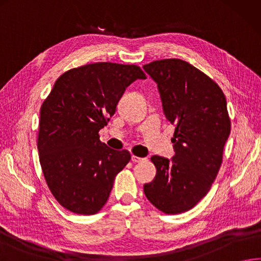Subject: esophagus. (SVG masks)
I'll return each mask as SVG.
<instances>
[{
  "instance_id": "34e87169",
  "label": "esophagus",
  "mask_w": 261,
  "mask_h": 261,
  "mask_svg": "<svg viewBox=\"0 0 261 261\" xmlns=\"http://www.w3.org/2000/svg\"><path fill=\"white\" fill-rule=\"evenodd\" d=\"M144 158H140V156H136V155H132V161L133 162H141L143 161Z\"/></svg>"
}]
</instances>
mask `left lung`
Segmentation results:
<instances>
[{
	"mask_svg": "<svg viewBox=\"0 0 261 261\" xmlns=\"http://www.w3.org/2000/svg\"><path fill=\"white\" fill-rule=\"evenodd\" d=\"M158 86L162 110L175 125L171 159L153 155L154 179L144 184L147 200L165 214L188 211L208 193L230 133L227 102L220 87L180 59L143 66Z\"/></svg>",
	"mask_w": 261,
	"mask_h": 261,
	"instance_id": "left-lung-1",
	"label": "left lung"
}]
</instances>
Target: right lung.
<instances>
[{
    "instance_id": "right-lung-1",
    "label": "right lung",
    "mask_w": 261,
    "mask_h": 261,
    "mask_svg": "<svg viewBox=\"0 0 261 261\" xmlns=\"http://www.w3.org/2000/svg\"><path fill=\"white\" fill-rule=\"evenodd\" d=\"M145 78L135 65L91 63L59 77L43 102L39 162L51 193L71 213H97L117 174L129 162V152L102 143L99 130L115 115L126 88Z\"/></svg>"
}]
</instances>
